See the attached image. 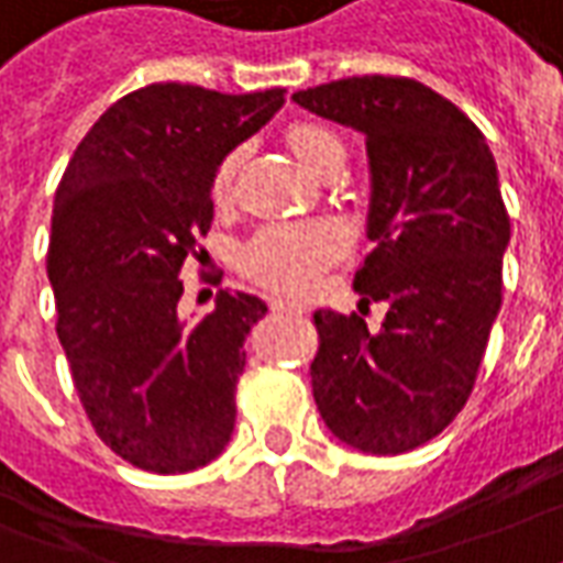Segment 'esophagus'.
<instances>
[{
  "instance_id": "obj_1",
  "label": "esophagus",
  "mask_w": 563,
  "mask_h": 563,
  "mask_svg": "<svg viewBox=\"0 0 563 563\" xmlns=\"http://www.w3.org/2000/svg\"><path fill=\"white\" fill-rule=\"evenodd\" d=\"M271 310H274V313H301L298 305H289V301H283V298H271Z\"/></svg>"
}]
</instances>
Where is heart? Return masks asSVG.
<instances>
[{
    "label": "heart",
    "instance_id": "obj_1",
    "mask_svg": "<svg viewBox=\"0 0 563 563\" xmlns=\"http://www.w3.org/2000/svg\"><path fill=\"white\" fill-rule=\"evenodd\" d=\"M286 143L308 170H320L329 155L344 152L335 133L313 121H298L286 128ZM243 148L234 145L219 155L210 173V195L216 203H228L234 198L238 173H241ZM344 228L332 219H305V222H274L255 231L241 250V271L258 286L271 292L310 295L317 283L344 253Z\"/></svg>",
    "mask_w": 563,
    "mask_h": 563
}]
</instances>
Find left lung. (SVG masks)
I'll use <instances>...</instances> for the list:
<instances>
[{
  "label": "left lung",
  "mask_w": 563,
  "mask_h": 563,
  "mask_svg": "<svg viewBox=\"0 0 563 563\" xmlns=\"http://www.w3.org/2000/svg\"><path fill=\"white\" fill-rule=\"evenodd\" d=\"M365 133L372 250L356 271L363 313L317 310L310 387L325 427L365 454L427 445L463 411L503 305L509 213L485 136L415 78L353 76L292 93Z\"/></svg>",
  "instance_id": "1"
}]
</instances>
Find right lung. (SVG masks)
I'll return each instance as SVG.
<instances>
[{"label":"right lung","mask_w":563,"mask_h":563,"mask_svg":"<svg viewBox=\"0 0 563 563\" xmlns=\"http://www.w3.org/2000/svg\"><path fill=\"white\" fill-rule=\"evenodd\" d=\"M283 97L148 85L109 106L63 170L45 255L57 338L90 427L136 470H200L234 432L243 341L268 308L219 292L213 313L183 322L179 274L207 255L216 161Z\"/></svg>","instance_id":"obj_1"}]
</instances>
